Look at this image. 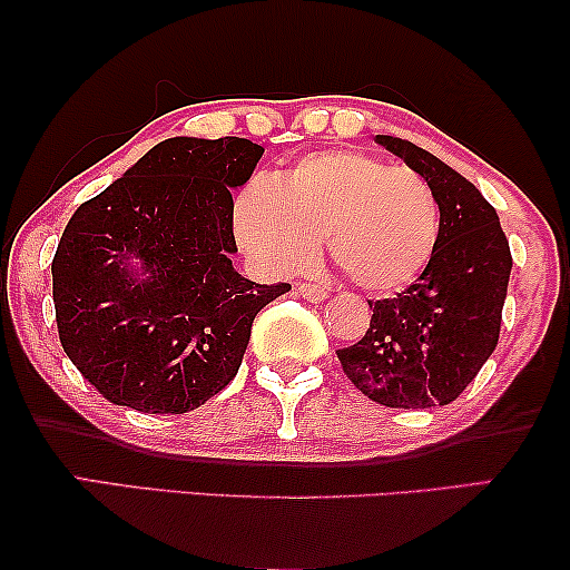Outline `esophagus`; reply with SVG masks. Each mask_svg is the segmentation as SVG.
Returning a JSON list of instances; mask_svg holds the SVG:
<instances>
[{"label": "esophagus", "mask_w": 570, "mask_h": 570, "mask_svg": "<svg viewBox=\"0 0 570 570\" xmlns=\"http://www.w3.org/2000/svg\"><path fill=\"white\" fill-rule=\"evenodd\" d=\"M298 293H301L306 301H311V303L324 301L326 295H330V291H326L324 285H316V283H301V285H298Z\"/></svg>", "instance_id": "obj_1"}]
</instances>
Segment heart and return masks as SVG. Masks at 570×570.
Wrapping results in <instances>:
<instances>
[{"label":"heart","mask_w":570,"mask_h":570,"mask_svg":"<svg viewBox=\"0 0 570 570\" xmlns=\"http://www.w3.org/2000/svg\"><path fill=\"white\" fill-rule=\"evenodd\" d=\"M236 236L275 272H301L330 240L340 275L371 293L417 279L439 244L441 205L415 168L365 153L332 150L301 158L275 181L256 178L233 209Z\"/></svg>","instance_id":"b5f03b06"}]
</instances>
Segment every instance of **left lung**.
<instances>
[{
	"mask_svg": "<svg viewBox=\"0 0 570 570\" xmlns=\"http://www.w3.org/2000/svg\"><path fill=\"white\" fill-rule=\"evenodd\" d=\"M376 139L433 184L441 233L423 275L394 298L368 301V332L355 345L337 350V357L345 376L368 400L428 410L454 402L493 355L511 248L478 186L407 139Z\"/></svg>",
	"mask_w": 570,
	"mask_h": 570,
	"instance_id": "1",
	"label": "left lung"
}]
</instances>
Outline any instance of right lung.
<instances>
[{
    "label": "right lung",
    "mask_w": 570,
    "mask_h": 570,
    "mask_svg": "<svg viewBox=\"0 0 570 570\" xmlns=\"http://www.w3.org/2000/svg\"><path fill=\"white\" fill-rule=\"evenodd\" d=\"M264 147L174 137L82 202L51 262L57 332L75 368L124 407L184 415L236 379L254 316L291 291L233 269V189ZM135 255L145 284L122 269Z\"/></svg>",
    "instance_id": "right-lung-1"
}]
</instances>
